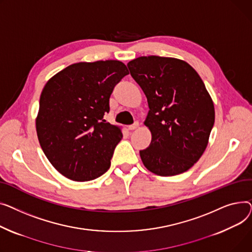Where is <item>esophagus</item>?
Instances as JSON below:
<instances>
[{
    "label": "esophagus",
    "mask_w": 252,
    "mask_h": 252,
    "mask_svg": "<svg viewBox=\"0 0 252 252\" xmlns=\"http://www.w3.org/2000/svg\"><path fill=\"white\" fill-rule=\"evenodd\" d=\"M139 126V123L138 122H135V123H133L132 125H129V130H135L137 127Z\"/></svg>",
    "instance_id": "1"
}]
</instances>
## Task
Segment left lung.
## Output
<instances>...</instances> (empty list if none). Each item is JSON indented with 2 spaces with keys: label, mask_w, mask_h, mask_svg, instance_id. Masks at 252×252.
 I'll list each match as a JSON object with an SVG mask.
<instances>
[{
  "label": "left lung",
  "mask_w": 252,
  "mask_h": 252,
  "mask_svg": "<svg viewBox=\"0 0 252 252\" xmlns=\"http://www.w3.org/2000/svg\"><path fill=\"white\" fill-rule=\"evenodd\" d=\"M127 66L150 108L144 125L152 142L139 152L143 165L158 176L186 172L205 151L215 123L214 102L203 81L175 58L139 57Z\"/></svg>",
  "instance_id": "1"
}]
</instances>
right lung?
<instances>
[{"label":"right lung","mask_w":252,"mask_h":252,"mask_svg":"<svg viewBox=\"0 0 252 252\" xmlns=\"http://www.w3.org/2000/svg\"><path fill=\"white\" fill-rule=\"evenodd\" d=\"M125 64L107 60L72 64L44 85L39 98L36 132L55 169L74 181L105 174L123 135L103 120L114 87L128 75Z\"/></svg>","instance_id":"right-lung-1"}]
</instances>
